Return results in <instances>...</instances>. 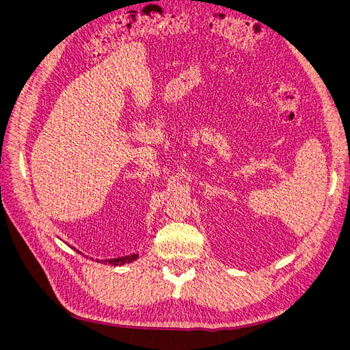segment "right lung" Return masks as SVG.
I'll return each mask as SVG.
<instances>
[{
	"label": "right lung",
	"mask_w": 350,
	"mask_h": 350,
	"mask_svg": "<svg viewBox=\"0 0 350 350\" xmlns=\"http://www.w3.org/2000/svg\"><path fill=\"white\" fill-rule=\"evenodd\" d=\"M76 250V248H74ZM77 251V250H76ZM79 252V251H77ZM139 258V254H131V256H125V257H118V258H111V260H100V262L103 264H112V266H124L126 262H133L134 260ZM99 261V260H96Z\"/></svg>",
	"instance_id": "1"
}]
</instances>
